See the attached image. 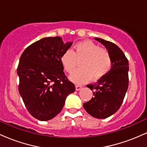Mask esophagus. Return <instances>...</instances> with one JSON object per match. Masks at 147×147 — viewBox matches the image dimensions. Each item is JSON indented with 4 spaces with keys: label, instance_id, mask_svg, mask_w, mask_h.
Instances as JSON below:
<instances>
[{
    "label": "esophagus",
    "instance_id": "esophagus-1",
    "mask_svg": "<svg viewBox=\"0 0 147 147\" xmlns=\"http://www.w3.org/2000/svg\"><path fill=\"white\" fill-rule=\"evenodd\" d=\"M81 88H82V86H79V85L75 86V90L77 91L81 90Z\"/></svg>",
    "mask_w": 147,
    "mask_h": 147
}]
</instances>
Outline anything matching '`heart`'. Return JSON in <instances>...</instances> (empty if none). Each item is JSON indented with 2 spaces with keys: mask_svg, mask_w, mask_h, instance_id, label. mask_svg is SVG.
Segmentation results:
<instances>
[{
  "mask_svg": "<svg viewBox=\"0 0 147 147\" xmlns=\"http://www.w3.org/2000/svg\"><path fill=\"white\" fill-rule=\"evenodd\" d=\"M81 61L80 68L70 77L72 82L83 84L93 77L97 79L104 77L112 67V58L108 50L101 48L90 41H83L76 43L73 51L66 50L60 57L63 70L71 73L77 65V59Z\"/></svg>",
  "mask_w": 147,
  "mask_h": 147,
  "instance_id": "obj_1",
  "label": "heart"
}]
</instances>
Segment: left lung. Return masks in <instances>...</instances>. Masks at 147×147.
I'll list each match as a JSON object with an SVG mask.
<instances>
[{"label":"left lung","mask_w":147,"mask_h":147,"mask_svg":"<svg viewBox=\"0 0 147 147\" xmlns=\"http://www.w3.org/2000/svg\"><path fill=\"white\" fill-rule=\"evenodd\" d=\"M107 49L112 58L110 71L97 83L88 84L93 97L84 103V109L91 116L104 119L119 110L129 87V61L124 52L112 42L95 38Z\"/></svg>","instance_id":"obj_1"}]
</instances>
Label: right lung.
Segmentation results:
<instances>
[{"instance_id": "obj_1", "label": "right lung", "mask_w": 147, "mask_h": 147, "mask_svg": "<svg viewBox=\"0 0 147 147\" xmlns=\"http://www.w3.org/2000/svg\"><path fill=\"white\" fill-rule=\"evenodd\" d=\"M72 42L63 43L59 36L45 37L28 46L17 68L18 91L34 117L48 121L61 111L66 97L75 92L74 84L63 71L60 57Z\"/></svg>"}]
</instances>
